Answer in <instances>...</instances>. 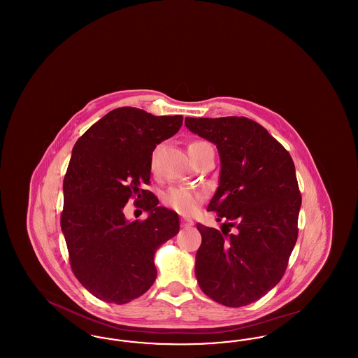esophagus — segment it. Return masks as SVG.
<instances>
[{"label": "esophagus", "mask_w": 358, "mask_h": 358, "mask_svg": "<svg viewBox=\"0 0 358 358\" xmlns=\"http://www.w3.org/2000/svg\"><path fill=\"white\" fill-rule=\"evenodd\" d=\"M194 222H193V220H190V219H187V217H182L181 219V227L182 228H187V227H192Z\"/></svg>", "instance_id": "1"}]
</instances>
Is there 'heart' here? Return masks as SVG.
Listing matches in <instances>:
<instances>
[{"mask_svg": "<svg viewBox=\"0 0 358 358\" xmlns=\"http://www.w3.org/2000/svg\"><path fill=\"white\" fill-rule=\"evenodd\" d=\"M196 143H200V142H192L190 145H196ZM152 164L154 165V157ZM204 199L205 193L203 190L196 187H184V185L169 187L161 196L162 204L171 208L177 213L187 215V216L194 213L204 201Z\"/></svg>", "mask_w": 358, "mask_h": 358, "instance_id": "obj_1", "label": "heart"}]
</instances>
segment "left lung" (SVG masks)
Segmentation results:
<instances>
[{
    "mask_svg": "<svg viewBox=\"0 0 358 358\" xmlns=\"http://www.w3.org/2000/svg\"><path fill=\"white\" fill-rule=\"evenodd\" d=\"M185 124L213 142L222 161L208 210L226 229L197 224L203 238L196 254L197 282L217 303L247 306L279 283L296 243L302 196L292 158L245 117H187Z\"/></svg>",
    "mask_w": 358,
    "mask_h": 358,
    "instance_id": "8db88e82",
    "label": "left lung"
}]
</instances>
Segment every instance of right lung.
Returning <instances> with one entry per match:
<instances>
[{"label":"right lung","instance_id":"1","mask_svg":"<svg viewBox=\"0 0 358 358\" xmlns=\"http://www.w3.org/2000/svg\"><path fill=\"white\" fill-rule=\"evenodd\" d=\"M181 124L182 115L155 117L120 107L94 123L72 149L60 225L72 273L101 301L123 305L150 289L157 248L180 231L178 215L158 206L143 185L150 184L155 146ZM141 196L148 219L127 222L124 205Z\"/></svg>","mask_w":358,"mask_h":358}]
</instances>
